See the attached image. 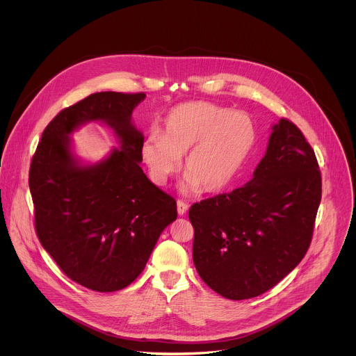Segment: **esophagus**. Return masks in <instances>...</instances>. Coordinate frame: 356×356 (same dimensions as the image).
Masks as SVG:
<instances>
[{
	"mask_svg": "<svg viewBox=\"0 0 356 356\" xmlns=\"http://www.w3.org/2000/svg\"><path fill=\"white\" fill-rule=\"evenodd\" d=\"M188 209H189V205H188V204L184 203V202H181V200L177 202V211H178V215H179V216H184V215L188 212Z\"/></svg>",
	"mask_w": 356,
	"mask_h": 356,
	"instance_id": "34e87169",
	"label": "esophagus"
}]
</instances>
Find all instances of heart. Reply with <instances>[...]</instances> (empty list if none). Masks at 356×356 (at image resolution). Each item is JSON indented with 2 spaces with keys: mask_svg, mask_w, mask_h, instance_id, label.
Masks as SVG:
<instances>
[{
  "mask_svg": "<svg viewBox=\"0 0 356 356\" xmlns=\"http://www.w3.org/2000/svg\"><path fill=\"white\" fill-rule=\"evenodd\" d=\"M254 143L256 129L247 113L213 102H185L165 115L161 133L147 136L141 156L159 186L178 172L185 156L181 192L218 193L236 179Z\"/></svg>",
  "mask_w": 356,
  "mask_h": 356,
  "instance_id": "1",
  "label": "heart"
}]
</instances>
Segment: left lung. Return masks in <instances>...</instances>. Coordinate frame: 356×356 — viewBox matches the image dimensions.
<instances>
[{
  "instance_id": "1",
  "label": "left lung",
  "mask_w": 356,
  "mask_h": 356,
  "mask_svg": "<svg viewBox=\"0 0 356 356\" xmlns=\"http://www.w3.org/2000/svg\"><path fill=\"white\" fill-rule=\"evenodd\" d=\"M321 193L315 153L292 122L280 119L252 179L189 209L202 280L232 300L275 286L305 257Z\"/></svg>"
}]
</instances>
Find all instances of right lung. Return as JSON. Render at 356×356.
Segmentation results:
<instances>
[{
	"instance_id": "add662e5",
	"label": "right lung",
	"mask_w": 356,
	"mask_h": 356,
	"mask_svg": "<svg viewBox=\"0 0 356 356\" xmlns=\"http://www.w3.org/2000/svg\"><path fill=\"white\" fill-rule=\"evenodd\" d=\"M144 93L102 92L63 109L42 133L30 165L35 230L63 273L96 292H116L145 268L175 200L144 174L143 133L133 123ZM90 121L113 129L121 147L97 163L72 151L69 136Z\"/></svg>"
}]
</instances>
